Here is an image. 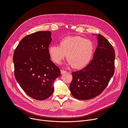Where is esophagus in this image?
Wrapping results in <instances>:
<instances>
[{
  "instance_id": "esophagus-1",
  "label": "esophagus",
  "mask_w": 128,
  "mask_h": 128,
  "mask_svg": "<svg viewBox=\"0 0 128 128\" xmlns=\"http://www.w3.org/2000/svg\"><path fill=\"white\" fill-rule=\"evenodd\" d=\"M67 72L65 71V70H60V73H61V74H65Z\"/></svg>"
}]
</instances>
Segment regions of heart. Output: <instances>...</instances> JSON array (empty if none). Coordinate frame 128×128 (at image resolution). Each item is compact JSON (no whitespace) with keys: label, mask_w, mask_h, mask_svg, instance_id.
<instances>
[{"label":"heart","mask_w":128,"mask_h":128,"mask_svg":"<svg viewBox=\"0 0 128 128\" xmlns=\"http://www.w3.org/2000/svg\"><path fill=\"white\" fill-rule=\"evenodd\" d=\"M93 42L89 39L80 36L67 37L60 40V46L52 45L48 48L49 54L54 62L60 63L66 54V65L75 68L85 66L92 56Z\"/></svg>","instance_id":"obj_1"}]
</instances>
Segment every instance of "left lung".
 Returning <instances> with one entry per match:
<instances>
[{"mask_svg": "<svg viewBox=\"0 0 128 128\" xmlns=\"http://www.w3.org/2000/svg\"><path fill=\"white\" fill-rule=\"evenodd\" d=\"M95 35L98 46L92 60L84 68L72 72L70 89L72 95L80 100L91 99L100 94L114 73L115 55L112 44L102 35Z\"/></svg>", "mask_w": 128, "mask_h": 128, "instance_id": "obj_1", "label": "left lung"}]
</instances>
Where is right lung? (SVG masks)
<instances>
[{"label": "right lung", "instance_id": "add662e5", "mask_svg": "<svg viewBox=\"0 0 128 128\" xmlns=\"http://www.w3.org/2000/svg\"><path fill=\"white\" fill-rule=\"evenodd\" d=\"M51 35L50 31H39L25 36L13 58L17 82L27 94L37 100L52 94L54 82L60 75L48 53Z\"/></svg>", "mask_w": 128, "mask_h": 128}]
</instances>
